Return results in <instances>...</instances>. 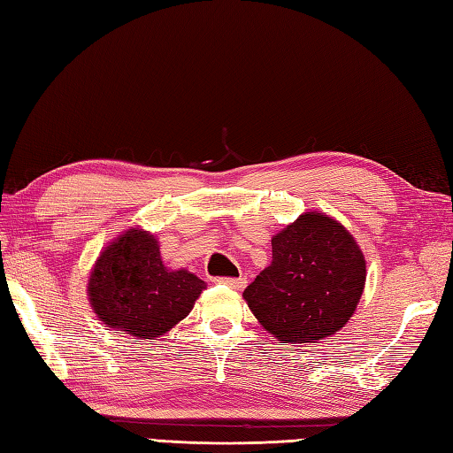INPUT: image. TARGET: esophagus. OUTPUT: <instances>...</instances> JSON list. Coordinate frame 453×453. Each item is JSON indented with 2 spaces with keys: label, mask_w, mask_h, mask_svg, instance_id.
Segmentation results:
<instances>
[{
  "label": "esophagus",
  "mask_w": 453,
  "mask_h": 453,
  "mask_svg": "<svg viewBox=\"0 0 453 453\" xmlns=\"http://www.w3.org/2000/svg\"><path fill=\"white\" fill-rule=\"evenodd\" d=\"M219 283L226 285L228 288L242 290V288L246 287V279H244V277H238V279H233V277H223V279H219Z\"/></svg>",
  "instance_id": "obj_1"
}]
</instances>
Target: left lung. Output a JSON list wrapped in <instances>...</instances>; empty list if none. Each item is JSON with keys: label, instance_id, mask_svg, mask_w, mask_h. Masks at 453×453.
<instances>
[{"label": "left lung", "instance_id": "obj_1", "mask_svg": "<svg viewBox=\"0 0 453 453\" xmlns=\"http://www.w3.org/2000/svg\"><path fill=\"white\" fill-rule=\"evenodd\" d=\"M271 252V264L242 295L261 327L290 345L345 327L366 285L355 236L334 217L308 211L273 234Z\"/></svg>", "mask_w": 453, "mask_h": 453}]
</instances>
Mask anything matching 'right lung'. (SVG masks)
I'll use <instances>...</instances> for the list:
<instances>
[{
    "label": "right lung",
    "instance_id": "obj_1",
    "mask_svg": "<svg viewBox=\"0 0 453 453\" xmlns=\"http://www.w3.org/2000/svg\"><path fill=\"white\" fill-rule=\"evenodd\" d=\"M205 287L192 271L163 264L155 234L127 228L96 257L87 296L106 327L147 341L182 321Z\"/></svg>",
    "mask_w": 453,
    "mask_h": 453
}]
</instances>
